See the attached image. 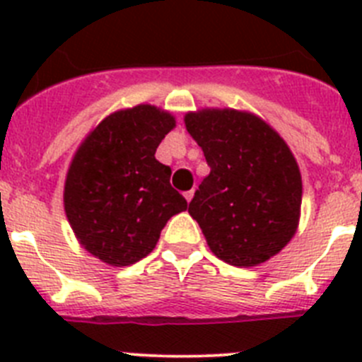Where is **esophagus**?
Returning a JSON list of instances; mask_svg holds the SVG:
<instances>
[{"instance_id": "34e87169", "label": "esophagus", "mask_w": 362, "mask_h": 362, "mask_svg": "<svg viewBox=\"0 0 362 362\" xmlns=\"http://www.w3.org/2000/svg\"><path fill=\"white\" fill-rule=\"evenodd\" d=\"M194 194H196V190H194V188H192V190H188V192H185V199H187L188 203H190L192 197H194Z\"/></svg>"}]
</instances>
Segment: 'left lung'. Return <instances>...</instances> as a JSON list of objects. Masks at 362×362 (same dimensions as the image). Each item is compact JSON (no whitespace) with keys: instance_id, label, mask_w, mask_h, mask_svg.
Segmentation results:
<instances>
[{"instance_id":"8db88e82","label":"left lung","mask_w":362,"mask_h":362,"mask_svg":"<svg viewBox=\"0 0 362 362\" xmlns=\"http://www.w3.org/2000/svg\"><path fill=\"white\" fill-rule=\"evenodd\" d=\"M185 127L210 166L188 214L214 255L246 268L279 254L296 235L303 201L286 141L259 116L233 108L188 112Z\"/></svg>"}]
</instances>
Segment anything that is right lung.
<instances>
[{
	"label": "right lung",
	"instance_id": "add662e5",
	"mask_svg": "<svg viewBox=\"0 0 362 362\" xmlns=\"http://www.w3.org/2000/svg\"><path fill=\"white\" fill-rule=\"evenodd\" d=\"M175 127L170 112L136 105L112 112L74 153L63 203L74 235L110 267H129L156 248L166 221L188 206L156 150Z\"/></svg>",
	"mask_w": 362,
	"mask_h": 362
}]
</instances>
